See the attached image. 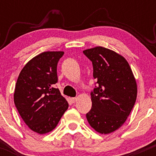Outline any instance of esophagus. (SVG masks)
I'll return each mask as SVG.
<instances>
[{
    "mask_svg": "<svg viewBox=\"0 0 156 156\" xmlns=\"http://www.w3.org/2000/svg\"><path fill=\"white\" fill-rule=\"evenodd\" d=\"M76 101H77V98H70V101H71V103H75L76 102Z\"/></svg>",
    "mask_w": 156,
    "mask_h": 156,
    "instance_id": "34e87169",
    "label": "esophagus"
}]
</instances>
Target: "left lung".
Returning <instances> with one entry per match:
<instances>
[{
  "label": "left lung",
  "mask_w": 156,
  "mask_h": 156,
  "mask_svg": "<svg viewBox=\"0 0 156 156\" xmlns=\"http://www.w3.org/2000/svg\"><path fill=\"white\" fill-rule=\"evenodd\" d=\"M92 62L97 86L91 92L92 108L86 114L96 131L107 134L124 124L136 103L137 85L129 64L112 50L96 47L83 51Z\"/></svg>",
  "instance_id": "obj_1"
}]
</instances>
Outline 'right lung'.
<instances>
[{
  "instance_id": "right-lung-1",
  "label": "right lung",
  "mask_w": 156,
  "mask_h": 156,
  "mask_svg": "<svg viewBox=\"0 0 156 156\" xmlns=\"http://www.w3.org/2000/svg\"><path fill=\"white\" fill-rule=\"evenodd\" d=\"M63 55V51H47L37 55L23 68L16 83V108L28 128L39 134L54 129L68 108L59 89L53 87Z\"/></svg>"
}]
</instances>
